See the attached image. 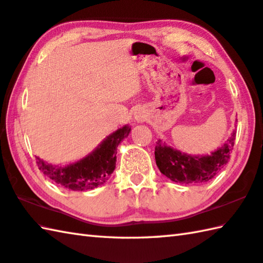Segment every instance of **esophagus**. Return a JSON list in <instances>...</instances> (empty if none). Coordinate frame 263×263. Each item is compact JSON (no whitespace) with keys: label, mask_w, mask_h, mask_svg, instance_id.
Here are the masks:
<instances>
[{"label":"esophagus","mask_w":263,"mask_h":263,"mask_svg":"<svg viewBox=\"0 0 263 263\" xmlns=\"http://www.w3.org/2000/svg\"><path fill=\"white\" fill-rule=\"evenodd\" d=\"M136 118H137V121H142V120H143V115H142V112H140V111L136 112Z\"/></svg>","instance_id":"obj_1"}]
</instances>
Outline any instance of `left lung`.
I'll return each mask as SVG.
<instances>
[{
  "label": "left lung",
  "mask_w": 263,
  "mask_h": 263,
  "mask_svg": "<svg viewBox=\"0 0 263 263\" xmlns=\"http://www.w3.org/2000/svg\"><path fill=\"white\" fill-rule=\"evenodd\" d=\"M236 138L233 131L222 147L210 155H189L181 151L167 146L158 139L155 147L157 167L164 176L179 183H205L221 171L230 158Z\"/></svg>",
  "instance_id": "8db88e82"
}]
</instances>
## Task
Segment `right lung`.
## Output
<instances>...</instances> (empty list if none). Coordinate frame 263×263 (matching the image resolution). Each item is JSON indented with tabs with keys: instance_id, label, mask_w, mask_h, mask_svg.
I'll return each mask as SVG.
<instances>
[{
	"instance_id": "obj_1",
	"label": "right lung",
	"mask_w": 263,
	"mask_h": 263,
	"mask_svg": "<svg viewBox=\"0 0 263 263\" xmlns=\"http://www.w3.org/2000/svg\"><path fill=\"white\" fill-rule=\"evenodd\" d=\"M130 131L128 125L120 127L107 136L89 155L66 166L52 165L40 157H36V163L41 172L61 187L76 192L95 189L106 183L114 172L116 149Z\"/></svg>"
}]
</instances>
